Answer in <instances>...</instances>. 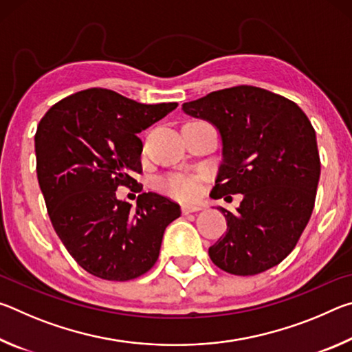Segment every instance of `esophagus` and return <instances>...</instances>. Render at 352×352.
<instances>
[{
	"label": "esophagus",
	"instance_id": "esophagus-1",
	"mask_svg": "<svg viewBox=\"0 0 352 352\" xmlns=\"http://www.w3.org/2000/svg\"><path fill=\"white\" fill-rule=\"evenodd\" d=\"M201 208L200 206H197V205H183L182 206V211H183V214H189V212H197V211H200Z\"/></svg>",
	"mask_w": 352,
	"mask_h": 352
}]
</instances>
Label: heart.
<instances>
[{"label":"heart","mask_w":352,"mask_h":352,"mask_svg":"<svg viewBox=\"0 0 352 352\" xmlns=\"http://www.w3.org/2000/svg\"><path fill=\"white\" fill-rule=\"evenodd\" d=\"M158 189L172 199L189 201L199 197L200 178L186 174H169L158 178Z\"/></svg>","instance_id":"heart-1"}]
</instances>
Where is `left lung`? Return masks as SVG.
Returning a JSON list of instances; mask_svg holds the SVG:
<instances>
[{
    "mask_svg": "<svg viewBox=\"0 0 352 352\" xmlns=\"http://www.w3.org/2000/svg\"><path fill=\"white\" fill-rule=\"evenodd\" d=\"M182 109L211 121L222 135L223 163L211 197L243 195L234 212L219 208L228 228L208 250L211 261L237 276L278 265L312 216L320 180L317 136L306 113L253 85L212 91Z\"/></svg>",
    "mask_w": 352,
    "mask_h": 352,
    "instance_id": "obj_1",
    "label": "left lung"
}]
</instances>
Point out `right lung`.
<instances>
[{"mask_svg": "<svg viewBox=\"0 0 352 352\" xmlns=\"http://www.w3.org/2000/svg\"><path fill=\"white\" fill-rule=\"evenodd\" d=\"M177 105L88 88L40 119L35 157L47 214L68 253L93 276L129 281L144 275L158 259L166 226L180 217V205L164 195L142 192L136 208L116 199L119 186L142 190L135 180L142 172L136 135Z\"/></svg>", "mask_w": 352, "mask_h": 352, "instance_id": "right-lung-1", "label": "right lung"}]
</instances>
